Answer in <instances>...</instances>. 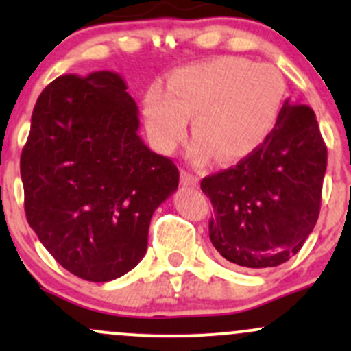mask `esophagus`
Masks as SVG:
<instances>
[{
	"mask_svg": "<svg viewBox=\"0 0 351 351\" xmlns=\"http://www.w3.org/2000/svg\"><path fill=\"white\" fill-rule=\"evenodd\" d=\"M180 182H182V185H185V186H195V185H199V176H195V175H192V173L182 169Z\"/></svg>",
	"mask_w": 351,
	"mask_h": 351,
	"instance_id": "34e87169",
	"label": "esophagus"
}]
</instances>
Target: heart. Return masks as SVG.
<instances>
[{"mask_svg":"<svg viewBox=\"0 0 351 351\" xmlns=\"http://www.w3.org/2000/svg\"><path fill=\"white\" fill-rule=\"evenodd\" d=\"M287 82L274 64L223 56L189 64L168 78V93L152 87L144 114L156 144L171 152L186 135L190 117L195 162L213 154L233 162L257 151L280 120Z\"/></svg>","mask_w":351,"mask_h":351,"instance_id":"1","label":"heart"}]
</instances>
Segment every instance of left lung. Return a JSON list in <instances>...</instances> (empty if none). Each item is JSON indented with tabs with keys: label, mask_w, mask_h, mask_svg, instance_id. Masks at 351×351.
I'll use <instances>...</instances> for the list:
<instances>
[{
	"label": "left lung",
	"mask_w": 351,
	"mask_h": 351,
	"mask_svg": "<svg viewBox=\"0 0 351 351\" xmlns=\"http://www.w3.org/2000/svg\"><path fill=\"white\" fill-rule=\"evenodd\" d=\"M326 166L314 111L287 99L257 151L200 182L214 209L209 238L217 254L241 269L293 257L317 223Z\"/></svg>",
	"instance_id": "8db88e82"
}]
</instances>
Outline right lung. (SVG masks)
Here are the masks:
<instances>
[{
    "instance_id": "1",
    "label": "right lung",
    "mask_w": 351,
    "mask_h": 351,
    "mask_svg": "<svg viewBox=\"0 0 351 351\" xmlns=\"http://www.w3.org/2000/svg\"><path fill=\"white\" fill-rule=\"evenodd\" d=\"M138 108L117 71L63 75L40 93L20 158L25 216L66 271L104 283L147 250L154 210L178 189L169 158L138 135Z\"/></svg>"
}]
</instances>
